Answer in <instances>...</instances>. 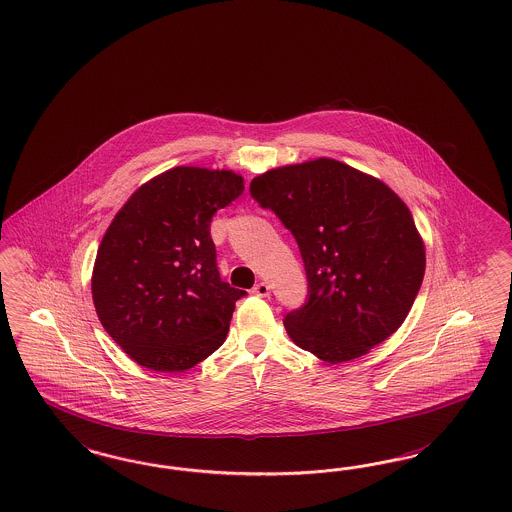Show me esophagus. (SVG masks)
Instances as JSON below:
<instances>
[{"mask_svg":"<svg viewBox=\"0 0 512 512\" xmlns=\"http://www.w3.org/2000/svg\"><path fill=\"white\" fill-rule=\"evenodd\" d=\"M252 294L258 297H267L271 294V286L267 284V282H258L256 286H254V290H252Z\"/></svg>","mask_w":512,"mask_h":512,"instance_id":"1","label":"esophagus"}]
</instances>
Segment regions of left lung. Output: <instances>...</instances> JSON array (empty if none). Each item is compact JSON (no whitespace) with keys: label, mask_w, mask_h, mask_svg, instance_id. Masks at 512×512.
I'll return each mask as SVG.
<instances>
[{"label":"left lung","mask_w":512,"mask_h":512,"mask_svg":"<svg viewBox=\"0 0 512 512\" xmlns=\"http://www.w3.org/2000/svg\"><path fill=\"white\" fill-rule=\"evenodd\" d=\"M250 194L294 233L307 303L286 314L297 347L328 363L365 356L405 322L426 271V247L405 201L333 158L269 169Z\"/></svg>","instance_id":"1"}]
</instances>
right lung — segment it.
Masks as SVG:
<instances>
[{"label":"right lung","mask_w":512,"mask_h":512,"mask_svg":"<svg viewBox=\"0 0 512 512\" xmlns=\"http://www.w3.org/2000/svg\"><path fill=\"white\" fill-rule=\"evenodd\" d=\"M243 190L231 169L177 165L141 184L116 213L99 243L92 299L133 362L182 373L224 343L245 290L220 279L209 228Z\"/></svg>","instance_id":"add662e5"}]
</instances>
